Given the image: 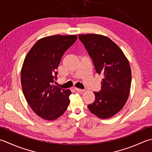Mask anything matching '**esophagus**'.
<instances>
[{
    "mask_svg": "<svg viewBox=\"0 0 152 152\" xmlns=\"http://www.w3.org/2000/svg\"><path fill=\"white\" fill-rule=\"evenodd\" d=\"M75 91H77V92H83L85 91V90L80 89V88H75Z\"/></svg>",
    "mask_w": 152,
    "mask_h": 152,
    "instance_id": "34e87169",
    "label": "esophagus"
}]
</instances>
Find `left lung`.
Masks as SVG:
<instances>
[{"instance_id":"1","label":"left lung","mask_w":152,"mask_h":152,"mask_svg":"<svg viewBox=\"0 0 152 152\" xmlns=\"http://www.w3.org/2000/svg\"><path fill=\"white\" fill-rule=\"evenodd\" d=\"M93 61L96 72L104 76L100 92L88 107L101 119L115 115L125 106L131 85V69L128 59L107 37L98 34L79 35Z\"/></svg>"}]
</instances>
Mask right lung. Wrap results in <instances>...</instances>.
Here are the masks:
<instances>
[{
    "label": "right lung",
    "mask_w": 152,
    "mask_h": 152,
    "mask_svg": "<svg viewBox=\"0 0 152 152\" xmlns=\"http://www.w3.org/2000/svg\"><path fill=\"white\" fill-rule=\"evenodd\" d=\"M77 39L76 35H56L39 39L26 55L21 72L24 96L32 110L42 119L54 121L69 104L70 90L52 85L64 52Z\"/></svg>",
    "instance_id": "1"
}]
</instances>
